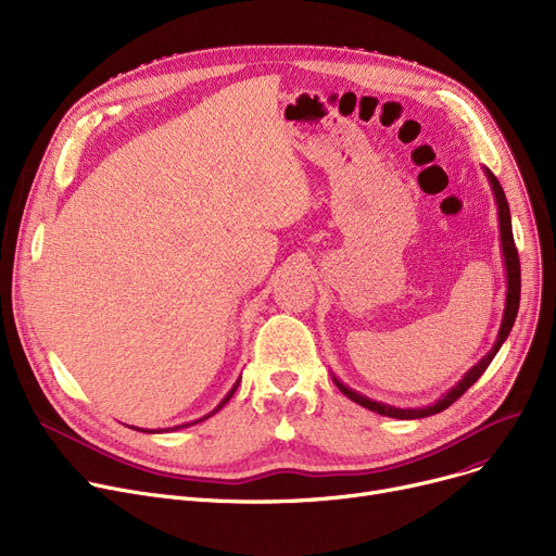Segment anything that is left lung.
I'll use <instances>...</instances> for the list:
<instances>
[{
  "label": "left lung",
  "mask_w": 556,
  "mask_h": 556,
  "mask_svg": "<svg viewBox=\"0 0 556 556\" xmlns=\"http://www.w3.org/2000/svg\"><path fill=\"white\" fill-rule=\"evenodd\" d=\"M484 175L486 180L491 185V191H493V200L495 204H498V225H501V248H503V258H505V275H507V300H505V313H503V323H501V331H498V338H495L491 352L480 361L476 363L469 371H466L462 376V381L451 388L442 399H437L432 405H426V407H394V405H388V403H381V401H374L352 388H346L340 378L333 376V383L338 386V390L352 399L354 403L367 407V410L376 413V415H383V417H392V419H424V417H430V415H437L446 410V407L451 403H455L466 390H469L478 378L484 374V369L491 365L493 356L498 354V349L503 346V342L507 340L514 323H516V315H518V304H520V261H518V252H516V245H514V233H511V216H509V202L505 198V191L498 182V178L495 175L484 168Z\"/></svg>",
  "instance_id": "obj_1"
}]
</instances>
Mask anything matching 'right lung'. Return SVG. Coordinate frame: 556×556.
I'll use <instances>...</instances> for the list:
<instances>
[{
	"label": "right lung",
	"mask_w": 556,
	"mask_h": 556,
	"mask_svg": "<svg viewBox=\"0 0 556 556\" xmlns=\"http://www.w3.org/2000/svg\"><path fill=\"white\" fill-rule=\"evenodd\" d=\"M239 383H241V378H239V381H237V383H233V388H231V390H229V392H227V394H225V399H223V401H220V403H218V405H216V407H214V410H212V413H210V415H204V417H200V419H195V421H191V424H182V426H173V428H164V430H143V428H135V426H130V428H132V430H141V432H168V430H180V428H187V426H193V424H198V421H204V419H210V417H212V415H216V413H218V410H220V407H223V405H225V403H227V401H229V399H231V396H233V392H237V388H239Z\"/></svg>",
	"instance_id": "obj_1"
}]
</instances>
